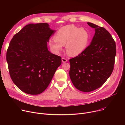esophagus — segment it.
<instances>
[{
	"instance_id": "1",
	"label": "esophagus",
	"mask_w": 125,
	"mask_h": 125,
	"mask_svg": "<svg viewBox=\"0 0 125 125\" xmlns=\"http://www.w3.org/2000/svg\"><path fill=\"white\" fill-rule=\"evenodd\" d=\"M67 61H68V60H67V59H66V58H64V57H62V62L64 63V62H67Z\"/></svg>"
}]
</instances>
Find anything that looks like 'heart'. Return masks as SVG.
Here are the masks:
<instances>
[{
	"instance_id": "heart-1",
	"label": "heart",
	"mask_w": 125,
	"mask_h": 125,
	"mask_svg": "<svg viewBox=\"0 0 125 125\" xmlns=\"http://www.w3.org/2000/svg\"><path fill=\"white\" fill-rule=\"evenodd\" d=\"M90 40V34L83 28L70 25L60 28L55 34L54 38L49 41L51 50L59 53L66 45L67 53L70 56H76L86 48Z\"/></svg>"
}]
</instances>
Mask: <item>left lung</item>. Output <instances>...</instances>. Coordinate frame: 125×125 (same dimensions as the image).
Here are the masks:
<instances>
[{
	"instance_id": "left-lung-1",
	"label": "left lung",
	"mask_w": 125,
	"mask_h": 125,
	"mask_svg": "<svg viewBox=\"0 0 125 125\" xmlns=\"http://www.w3.org/2000/svg\"><path fill=\"white\" fill-rule=\"evenodd\" d=\"M87 24L95 31L91 43L69 60L70 79L75 87L83 92L94 91L105 83L113 72L116 54L115 42L110 33L103 27Z\"/></svg>"
}]
</instances>
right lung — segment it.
Here are the masks:
<instances>
[{
    "label": "right lung",
    "instance_id": "1",
    "mask_svg": "<svg viewBox=\"0 0 125 125\" xmlns=\"http://www.w3.org/2000/svg\"><path fill=\"white\" fill-rule=\"evenodd\" d=\"M55 31L47 23L30 24L15 34L9 45L6 60L10 77L22 92L39 94L49 84L61 57L47 49Z\"/></svg>",
    "mask_w": 125,
    "mask_h": 125
}]
</instances>
